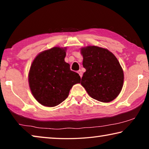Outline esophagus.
I'll list each match as a JSON object with an SVG mask.
<instances>
[{
	"mask_svg": "<svg viewBox=\"0 0 149 149\" xmlns=\"http://www.w3.org/2000/svg\"><path fill=\"white\" fill-rule=\"evenodd\" d=\"M77 73L78 74H79V76L81 77H82V75H83V73H82V72H81V70H79V71L77 72Z\"/></svg>",
	"mask_w": 149,
	"mask_h": 149,
	"instance_id": "1",
	"label": "esophagus"
}]
</instances>
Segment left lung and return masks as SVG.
<instances>
[{"label": "left lung", "mask_w": 149, "mask_h": 149, "mask_svg": "<svg viewBox=\"0 0 149 149\" xmlns=\"http://www.w3.org/2000/svg\"><path fill=\"white\" fill-rule=\"evenodd\" d=\"M83 66L86 72L81 84L91 97L102 102H110L122 89L124 75L114 54L107 49L87 46L81 49Z\"/></svg>", "instance_id": "obj_1"}]
</instances>
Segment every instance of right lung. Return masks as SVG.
Masks as SVG:
<instances>
[{
  "instance_id": "obj_1",
  "label": "right lung",
  "mask_w": 149,
  "mask_h": 149,
  "mask_svg": "<svg viewBox=\"0 0 149 149\" xmlns=\"http://www.w3.org/2000/svg\"><path fill=\"white\" fill-rule=\"evenodd\" d=\"M67 47H54L44 50L35 58L30 67V90L37 102L54 107L68 97L73 85L80 83L79 74L70 70L64 61Z\"/></svg>"
}]
</instances>
